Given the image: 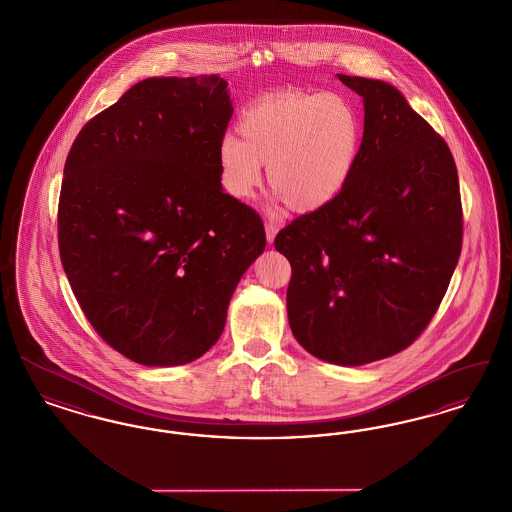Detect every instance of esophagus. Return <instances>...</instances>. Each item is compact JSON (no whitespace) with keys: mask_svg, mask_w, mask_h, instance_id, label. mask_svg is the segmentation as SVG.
I'll return each instance as SVG.
<instances>
[{"mask_svg":"<svg viewBox=\"0 0 512 512\" xmlns=\"http://www.w3.org/2000/svg\"><path fill=\"white\" fill-rule=\"evenodd\" d=\"M278 230H280V224H278V222H274V220H267V222H265L268 244L274 242V236L278 234Z\"/></svg>","mask_w":512,"mask_h":512,"instance_id":"obj_1","label":"esophagus"}]
</instances>
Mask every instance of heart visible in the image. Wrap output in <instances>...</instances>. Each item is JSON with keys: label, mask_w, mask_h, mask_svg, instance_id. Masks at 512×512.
<instances>
[{"label": "heart", "mask_w": 512, "mask_h": 512, "mask_svg": "<svg viewBox=\"0 0 512 512\" xmlns=\"http://www.w3.org/2000/svg\"><path fill=\"white\" fill-rule=\"evenodd\" d=\"M242 140L219 147L220 182L236 199L253 194L267 167L268 186L295 213L332 203L355 171L363 119L353 101L336 92L282 94L249 105L240 119Z\"/></svg>", "instance_id": "obj_1"}]
</instances>
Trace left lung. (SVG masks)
<instances>
[{
	"label": "left lung",
	"instance_id": "left-lung-1",
	"mask_svg": "<svg viewBox=\"0 0 512 512\" xmlns=\"http://www.w3.org/2000/svg\"><path fill=\"white\" fill-rule=\"evenodd\" d=\"M365 105L355 171L326 207L282 228L293 336L326 363L359 366L407 349L430 324L463 247L455 159L382 80L338 74Z\"/></svg>",
	"mask_w": 512,
	"mask_h": 512
}]
</instances>
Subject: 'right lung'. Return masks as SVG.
Instances as JSON below:
<instances>
[{
  "instance_id": "right-lung-1",
  "label": "right lung",
  "mask_w": 512,
  "mask_h": 512,
  "mask_svg": "<svg viewBox=\"0 0 512 512\" xmlns=\"http://www.w3.org/2000/svg\"><path fill=\"white\" fill-rule=\"evenodd\" d=\"M226 86L217 74L146 78L86 122L67 155L61 263L94 330L140 365L209 351L265 251L261 217L220 186Z\"/></svg>"
}]
</instances>
